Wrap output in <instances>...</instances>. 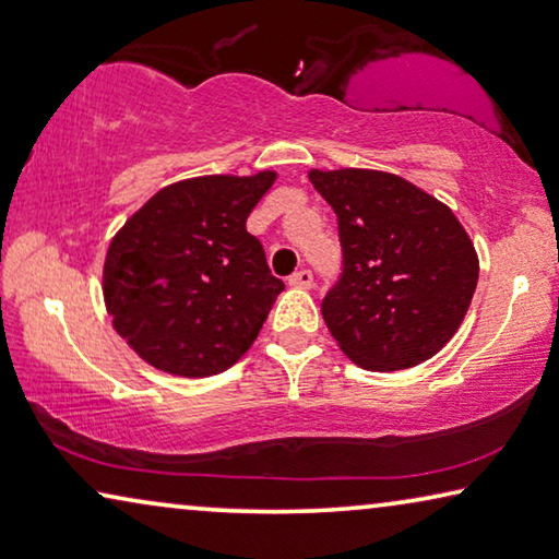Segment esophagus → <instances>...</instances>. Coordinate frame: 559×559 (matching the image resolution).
I'll return each instance as SVG.
<instances>
[{"label":"esophagus","mask_w":559,"mask_h":559,"mask_svg":"<svg viewBox=\"0 0 559 559\" xmlns=\"http://www.w3.org/2000/svg\"><path fill=\"white\" fill-rule=\"evenodd\" d=\"M288 286H294V288H311L313 286V273L306 271V269L296 271L294 276L288 278Z\"/></svg>","instance_id":"esophagus-1"}]
</instances>
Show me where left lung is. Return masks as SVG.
I'll use <instances>...</instances> for the list:
<instances>
[{"mask_svg": "<svg viewBox=\"0 0 559 559\" xmlns=\"http://www.w3.org/2000/svg\"><path fill=\"white\" fill-rule=\"evenodd\" d=\"M338 218L344 278L323 298L341 352L366 371L431 359L462 326L479 258L452 207L402 175L308 170Z\"/></svg>", "mask_w": 559, "mask_h": 559, "instance_id": "obj_1", "label": "left lung"}]
</instances>
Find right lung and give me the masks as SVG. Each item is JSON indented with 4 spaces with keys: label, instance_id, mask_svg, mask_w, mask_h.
Returning <instances> with one entry per match:
<instances>
[{
    "label": "right lung",
    "instance_id": "add662e5",
    "mask_svg": "<svg viewBox=\"0 0 559 559\" xmlns=\"http://www.w3.org/2000/svg\"><path fill=\"white\" fill-rule=\"evenodd\" d=\"M276 178V170H258L170 182L112 236L105 308L153 369L205 379L253 346L283 281L271 276L246 221Z\"/></svg>",
    "mask_w": 559,
    "mask_h": 559
}]
</instances>
